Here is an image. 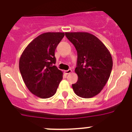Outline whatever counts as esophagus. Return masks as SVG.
I'll return each mask as SVG.
<instances>
[{
	"mask_svg": "<svg viewBox=\"0 0 132 132\" xmlns=\"http://www.w3.org/2000/svg\"><path fill=\"white\" fill-rule=\"evenodd\" d=\"M72 72V70H71V69H69V70H65L64 73L65 74H69V73H70Z\"/></svg>",
	"mask_w": 132,
	"mask_h": 132,
	"instance_id": "34e87169",
	"label": "esophagus"
}]
</instances>
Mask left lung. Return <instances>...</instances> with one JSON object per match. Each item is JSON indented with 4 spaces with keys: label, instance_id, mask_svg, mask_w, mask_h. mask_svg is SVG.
I'll use <instances>...</instances> for the list:
<instances>
[{
    "label": "left lung",
    "instance_id": "8db88e82",
    "mask_svg": "<svg viewBox=\"0 0 132 132\" xmlns=\"http://www.w3.org/2000/svg\"><path fill=\"white\" fill-rule=\"evenodd\" d=\"M66 38L77 53V83L72 85L78 96L90 98L98 94L108 82L113 67V59L105 45L88 32H66Z\"/></svg>",
    "mask_w": 132,
    "mask_h": 132
}]
</instances>
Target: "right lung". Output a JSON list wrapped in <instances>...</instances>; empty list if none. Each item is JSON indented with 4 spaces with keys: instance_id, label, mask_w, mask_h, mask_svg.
Returning <instances> with one entry per match:
<instances>
[{
    "instance_id": "add662e5",
    "label": "right lung",
    "mask_w": 132,
    "mask_h": 132,
    "mask_svg": "<svg viewBox=\"0 0 132 132\" xmlns=\"http://www.w3.org/2000/svg\"><path fill=\"white\" fill-rule=\"evenodd\" d=\"M64 36V32L40 34L21 55L19 70L24 84L30 92L40 98L53 96L62 79L63 73L54 64L55 49Z\"/></svg>"
}]
</instances>
